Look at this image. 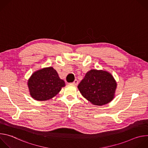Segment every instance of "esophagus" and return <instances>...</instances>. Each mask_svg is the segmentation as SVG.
Listing matches in <instances>:
<instances>
[{"label": "esophagus", "instance_id": "34e87169", "mask_svg": "<svg viewBox=\"0 0 148 148\" xmlns=\"http://www.w3.org/2000/svg\"><path fill=\"white\" fill-rule=\"evenodd\" d=\"M72 84H74V85H78V80H77V79H75V80L74 81V82H72Z\"/></svg>", "mask_w": 148, "mask_h": 148}]
</instances>
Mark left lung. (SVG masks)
<instances>
[{
    "label": "left lung",
    "mask_w": 148,
    "mask_h": 148,
    "mask_svg": "<svg viewBox=\"0 0 148 148\" xmlns=\"http://www.w3.org/2000/svg\"><path fill=\"white\" fill-rule=\"evenodd\" d=\"M116 83L109 73L91 70L78 84L82 95L95 105L107 104L114 97Z\"/></svg>",
    "instance_id": "obj_1"
}]
</instances>
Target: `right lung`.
I'll return each mask as SVG.
<instances>
[{
    "label": "right lung",
    "mask_w": 148,
    "mask_h": 148,
    "mask_svg": "<svg viewBox=\"0 0 148 148\" xmlns=\"http://www.w3.org/2000/svg\"><path fill=\"white\" fill-rule=\"evenodd\" d=\"M65 82L60 78L53 67L40 70L32 74L28 81L32 97L38 101H46L56 95Z\"/></svg>",
    "instance_id": "right-lung-1"
}]
</instances>
